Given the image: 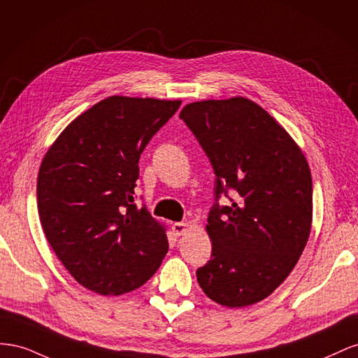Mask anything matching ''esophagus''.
Instances as JSON below:
<instances>
[{"label":"esophagus","mask_w":358,"mask_h":358,"mask_svg":"<svg viewBox=\"0 0 358 358\" xmlns=\"http://www.w3.org/2000/svg\"><path fill=\"white\" fill-rule=\"evenodd\" d=\"M186 229H187V224L182 223V222H177V223L172 224V232H173V236H176V237L182 236V234L186 232Z\"/></svg>","instance_id":"1"}]
</instances>
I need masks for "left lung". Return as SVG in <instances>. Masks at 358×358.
I'll use <instances>...</instances> for the list:
<instances>
[{"mask_svg": "<svg viewBox=\"0 0 358 358\" xmlns=\"http://www.w3.org/2000/svg\"><path fill=\"white\" fill-rule=\"evenodd\" d=\"M180 118L216 176L207 219L211 259L196 270L199 287L227 308L258 303L288 278L308 243L313 192L308 162L249 99L195 101ZM222 196L229 206H220Z\"/></svg>", "mask_w": 358, "mask_h": 358, "instance_id": "left-lung-1", "label": "left lung"}]
</instances>
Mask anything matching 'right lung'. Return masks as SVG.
<instances>
[{
  "mask_svg": "<svg viewBox=\"0 0 358 358\" xmlns=\"http://www.w3.org/2000/svg\"><path fill=\"white\" fill-rule=\"evenodd\" d=\"M180 105L108 97L71 121L46 152L37 178L40 222L83 287L101 295L130 292L165 258V232L134 195L142 151Z\"/></svg>",
  "mask_w": 358,
  "mask_h": 358,
  "instance_id": "right-lung-1",
  "label": "right lung"
}]
</instances>
